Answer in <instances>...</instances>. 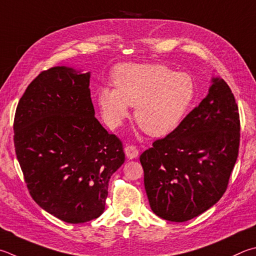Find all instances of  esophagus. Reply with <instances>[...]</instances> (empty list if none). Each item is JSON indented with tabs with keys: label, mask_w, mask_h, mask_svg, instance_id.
<instances>
[{
	"label": "esophagus",
	"mask_w": 256,
	"mask_h": 256,
	"mask_svg": "<svg viewBox=\"0 0 256 256\" xmlns=\"http://www.w3.org/2000/svg\"><path fill=\"white\" fill-rule=\"evenodd\" d=\"M124 152L128 159H136V158H138V150L136 148V146H128L124 148Z\"/></svg>",
	"instance_id": "34e87169"
}]
</instances>
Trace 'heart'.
Returning a JSON list of instances; mask_svg holds the SVG:
<instances>
[{
  "label": "heart",
  "mask_w": 256,
  "mask_h": 256,
  "mask_svg": "<svg viewBox=\"0 0 256 256\" xmlns=\"http://www.w3.org/2000/svg\"><path fill=\"white\" fill-rule=\"evenodd\" d=\"M115 87H102L98 104L105 122L118 128L136 105V120L148 136L174 132L189 113L197 95L189 72L164 64H124L113 72Z\"/></svg>",
  "instance_id": "b5f03b06"
}]
</instances>
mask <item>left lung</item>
<instances>
[{"label": "left lung", "instance_id": "1", "mask_svg": "<svg viewBox=\"0 0 256 256\" xmlns=\"http://www.w3.org/2000/svg\"><path fill=\"white\" fill-rule=\"evenodd\" d=\"M212 82L182 123L140 156L150 207L166 220L187 222L215 205L238 160V104L224 80Z\"/></svg>", "mask_w": 256, "mask_h": 256}]
</instances>
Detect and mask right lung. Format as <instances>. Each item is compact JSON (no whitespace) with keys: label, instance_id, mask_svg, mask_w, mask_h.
<instances>
[{"label":"right lung","instance_id":"add662e5","mask_svg":"<svg viewBox=\"0 0 256 256\" xmlns=\"http://www.w3.org/2000/svg\"><path fill=\"white\" fill-rule=\"evenodd\" d=\"M90 78L64 66L39 74L18 100L13 125L31 197L69 224L103 214L108 181L125 160L122 142L94 116Z\"/></svg>","mask_w":256,"mask_h":256}]
</instances>
